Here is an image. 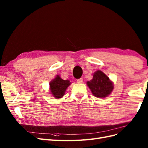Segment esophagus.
<instances>
[{
	"label": "esophagus",
	"mask_w": 148,
	"mask_h": 148,
	"mask_svg": "<svg viewBox=\"0 0 148 148\" xmlns=\"http://www.w3.org/2000/svg\"><path fill=\"white\" fill-rule=\"evenodd\" d=\"M77 82L78 83H82L83 82V78H79V79H77Z\"/></svg>",
	"instance_id": "1"
}]
</instances>
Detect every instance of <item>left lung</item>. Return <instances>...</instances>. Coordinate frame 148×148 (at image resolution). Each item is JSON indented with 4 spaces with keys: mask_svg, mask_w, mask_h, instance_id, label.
Masks as SVG:
<instances>
[{
    "mask_svg": "<svg viewBox=\"0 0 148 148\" xmlns=\"http://www.w3.org/2000/svg\"><path fill=\"white\" fill-rule=\"evenodd\" d=\"M87 86L94 96L104 98L110 95L114 89V83L103 71L97 70L93 73V77L87 82Z\"/></svg>",
    "mask_w": 148,
    "mask_h": 148,
    "instance_id": "1",
    "label": "left lung"
}]
</instances>
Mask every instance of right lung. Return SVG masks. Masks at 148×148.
I'll use <instances>...</instances> for the list:
<instances>
[{
	"label": "right lung",
	"mask_w": 148,
	"mask_h": 148,
	"mask_svg": "<svg viewBox=\"0 0 148 148\" xmlns=\"http://www.w3.org/2000/svg\"><path fill=\"white\" fill-rule=\"evenodd\" d=\"M71 84L69 79H63L60 75L56 77L49 83V89L52 96L56 99H60L65 95V91Z\"/></svg>",
	"instance_id": "1"
}]
</instances>
